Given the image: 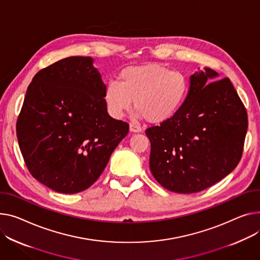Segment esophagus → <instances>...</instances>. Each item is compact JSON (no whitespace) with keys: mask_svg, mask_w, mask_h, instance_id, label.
<instances>
[{"mask_svg":"<svg viewBox=\"0 0 260 260\" xmlns=\"http://www.w3.org/2000/svg\"><path fill=\"white\" fill-rule=\"evenodd\" d=\"M129 131L133 133H140V132H142V128H141V126H139L136 123H129Z\"/></svg>","mask_w":260,"mask_h":260,"instance_id":"34e87169","label":"esophagus"}]
</instances>
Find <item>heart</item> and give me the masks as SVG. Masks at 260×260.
<instances>
[{
	"mask_svg": "<svg viewBox=\"0 0 260 260\" xmlns=\"http://www.w3.org/2000/svg\"><path fill=\"white\" fill-rule=\"evenodd\" d=\"M118 80L108 82L103 93L107 110L115 118L122 117L134 101L138 115L148 122H165L180 111L189 93L184 73L158 63L125 68Z\"/></svg>",
	"mask_w": 260,
	"mask_h": 260,
	"instance_id": "1",
	"label": "heart"
}]
</instances>
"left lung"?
<instances>
[{"instance_id":"obj_1","label":"left lung","mask_w":260,"mask_h":260,"mask_svg":"<svg viewBox=\"0 0 260 260\" xmlns=\"http://www.w3.org/2000/svg\"><path fill=\"white\" fill-rule=\"evenodd\" d=\"M209 68L190 76L180 111L145 131L150 141L149 168L164 188L194 193L219 182L243 154L248 115L229 78Z\"/></svg>"}]
</instances>
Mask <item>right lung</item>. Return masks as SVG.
Masks as SVG:
<instances>
[{"instance_id":"add662e5","label":"right lung","mask_w":260,"mask_h":260,"mask_svg":"<svg viewBox=\"0 0 260 260\" xmlns=\"http://www.w3.org/2000/svg\"><path fill=\"white\" fill-rule=\"evenodd\" d=\"M105 89L88 56L60 59L34 75L16 121L17 141L34 179L71 194L100 177L129 128L109 115Z\"/></svg>"}]
</instances>
